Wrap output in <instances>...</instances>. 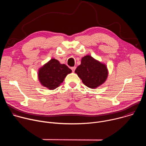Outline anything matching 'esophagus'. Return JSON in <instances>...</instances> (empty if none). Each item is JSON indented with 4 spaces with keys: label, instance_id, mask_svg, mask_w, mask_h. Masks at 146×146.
Masks as SVG:
<instances>
[{
    "label": "esophagus",
    "instance_id": "1",
    "mask_svg": "<svg viewBox=\"0 0 146 146\" xmlns=\"http://www.w3.org/2000/svg\"><path fill=\"white\" fill-rule=\"evenodd\" d=\"M76 68V66H74V67H72V68H71V69L72 70V72H74V70H75Z\"/></svg>",
    "mask_w": 146,
    "mask_h": 146
}]
</instances>
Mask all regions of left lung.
<instances>
[{
  "label": "left lung",
  "instance_id": "8db88e82",
  "mask_svg": "<svg viewBox=\"0 0 146 146\" xmlns=\"http://www.w3.org/2000/svg\"><path fill=\"white\" fill-rule=\"evenodd\" d=\"M75 73L84 84L91 88H97L102 84L108 74L106 66L90 55L81 59V65L77 66Z\"/></svg>",
  "mask_w": 146,
  "mask_h": 146
}]
</instances>
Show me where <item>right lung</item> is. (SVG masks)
Wrapping results in <instances>:
<instances>
[{
	"label": "right lung",
	"mask_w": 146,
	"mask_h": 146,
	"mask_svg": "<svg viewBox=\"0 0 146 146\" xmlns=\"http://www.w3.org/2000/svg\"><path fill=\"white\" fill-rule=\"evenodd\" d=\"M72 72L66 65L60 64L55 59H51L47 64L39 69L38 78L45 87L54 90L64 81L65 77Z\"/></svg>",
	"instance_id": "right-lung-1"
}]
</instances>
